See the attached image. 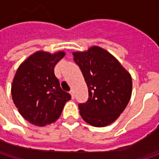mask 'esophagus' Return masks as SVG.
<instances>
[{
	"label": "esophagus",
	"mask_w": 159,
	"mask_h": 159,
	"mask_svg": "<svg viewBox=\"0 0 159 159\" xmlns=\"http://www.w3.org/2000/svg\"><path fill=\"white\" fill-rule=\"evenodd\" d=\"M70 95H71V98L74 99V97H75V93H74V91H73V90H70Z\"/></svg>",
	"instance_id": "esophagus-1"
}]
</instances>
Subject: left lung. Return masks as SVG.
I'll use <instances>...</instances> for the list:
<instances>
[{"mask_svg":"<svg viewBox=\"0 0 159 159\" xmlns=\"http://www.w3.org/2000/svg\"><path fill=\"white\" fill-rule=\"evenodd\" d=\"M89 89V99L79 104L82 119L96 127L113 123L123 112L132 95L130 73L111 54L100 47L73 52Z\"/></svg>","mask_w":159,"mask_h":159,"instance_id":"obj_1","label":"left lung"}]
</instances>
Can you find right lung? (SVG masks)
<instances>
[{"label":"right lung","mask_w":159,"mask_h":159,"mask_svg":"<svg viewBox=\"0 0 159 159\" xmlns=\"http://www.w3.org/2000/svg\"><path fill=\"white\" fill-rule=\"evenodd\" d=\"M65 53L37 51L24 61L16 72L12 99L22 117L34 125L44 126L60 117L70 95L64 92L54 68Z\"/></svg>","instance_id":"obj_1"}]
</instances>
